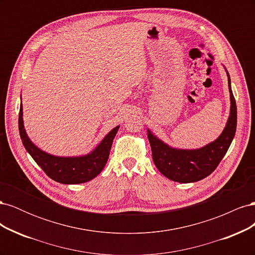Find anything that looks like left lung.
Masks as SVG:
<instances>
[{"mask_svg":"<svg viewBox=\"0 0 255 255\" xmlns=\"http://www.w3.org/2000/svg\"><path fill=\"white\" fill-rule=\"evenodd\" d=\"M231 97V113L222 134L201 149L177 150L157 139L148 130V138L152 149V157L156 168L169 180L180 183H191L210 175L226 155L236 132L237 109L235 98L231 89V80L228 73Z\"/></svg>","mask_w":255,"mask_h":255,"instance_id":"1","label":"left lung"}]
</instances>
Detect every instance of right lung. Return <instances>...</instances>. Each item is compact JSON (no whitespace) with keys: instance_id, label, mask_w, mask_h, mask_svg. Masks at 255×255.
I'll list each match as a JSON object with an SVG mask.
<instances>
[{"instance_id":"add662e5","label":"right lung","mask_w":255,"mask_h":255,"mask_svg":"<svg viewBox=\"0 0 255 255\" xmlns=\"http://www.w3.org/2000/svg\"><path fill=\"white\" fill-rule=\"evenodd\" d=\"M19 132L23 145L26 151L34 158L38 166H40L52 180L61 184H80L88 182L96 177L103 170L107 159L114 138L118 132L119 127L107 134V136L100 143L96 150L90 154L81 157H57L38 149L27 137L22 118V104L19 112Z\"/></svg>"}]
</instances>
